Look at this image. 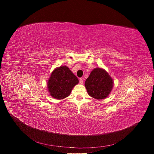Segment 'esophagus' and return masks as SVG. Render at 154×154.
<instances>
[{
  "mask_svg": "<svg viewBox=\"0 0 154 154\" xmlns=\"http://www.w3.org/2000/svg\"><path fill=\"white\" fill-rule=\"evenodd\" d=\"M79 83H80V84H82V85L83 83V79L82 78H80L79 79Z\"/></svg>",
  "mask_w": 154,
  "mask_h": 154,
  "instance_id": "1",
  "label": "esophagus"
}]
</instances>
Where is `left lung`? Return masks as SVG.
Instances as JSON below:
<instances>
[{"label": "left lung", "mask_w": 154, "mask_h": 154, "mask_svg": "<svg viewBox=\"0 0 154 154\" xmlns=\"http://www.w3.org/2000/svg\"><path fill=\"white\" fill-rule=\"evenodd\" d=\"M85 85L91 97L98 100L104 99L112 90L113 81L106 71L97 68L91 71Z\"/></svg>", "instance_id": "8db88e82"}]
</instances>
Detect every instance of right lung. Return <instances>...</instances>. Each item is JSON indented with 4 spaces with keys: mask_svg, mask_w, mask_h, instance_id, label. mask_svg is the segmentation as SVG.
Segmentation results:
<instances>
[{
    "mask_svg": "<svg viewBox=\"0 0 154 154\" xmlns=\"http://www.w3.org/2000/svg\"><path fill=\"white\" fill-rule=\"evenodd\" d=\"M78 83L77 77L67 66H63L52 71L48 80V88L52 97L63 99L70 95L72 88Z\"/></svg>",
    "mask_w": 154,
    "mask_h": 154,
    "instance_id": "add662e5",
    "label": "right lung"
}]
</instances>
